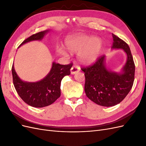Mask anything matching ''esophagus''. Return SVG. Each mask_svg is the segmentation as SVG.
I'll list each match as a JSON object with an SVG mask.
<instances>
[{"label": "esophagus", "mask_w": 146, "mask_h": 146, "mask_svg": "<svg viewBox=\"0 0 146 146\" xmlns=\"http://www.w3.org/2000/svg\"><path fill=\"white\" fill-rule=\"evenodd\" d=\"M79 70H80V68H79L78 66H74L71 68V69H70V73H71V74H75L78 72Z\"/></svg>", "instance_id": "obj_1"}]
</instances>
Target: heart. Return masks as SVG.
Listing matches in <instances>:
<instances>
[{"mask_svg":"<svg viewBox=\"0 0 146 146\" xmlns=\"http://www.w3.org/2000/svg\"><path fill=\"white\" fill-rule=\"evenodd\" d=\"M64 46L71 53H77L80 62L84 64H90L98 60L102 48V42L98 37L91 38L85 35L76 34L65 39ZM61 55H67L63 48L58 49Z\"/></svg>","mask_w":146,"mask_h":146,"instance_id":"1","label":"heart"}]
</instances>
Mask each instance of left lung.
Wrapping results in <instances>:
<instances>
[{
  "mask_svg": "<svg viewBox=\"0 0 146 146\" xmlns=\"http://www.w3.org/2000/svg\"><path fill=\"white\" fill-rule=\"evenodd\" d=\"M112 36V49L121 48L127 56L121 72H113L107 68L105 55L93 65L82 68L85 76L86 96L96 104L107 107L116 105L124 99L135 79V66L129 45L113 33Z\"/></svg>",
  "mask_w": 146,
  "mask_h": 146,
  "instance_id": "8db88e82",
  "label": "left lung"
}]
</instances>
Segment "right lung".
Returning a JSON list of instances; mask_svg holds the SVG:
<instances>
[{"label": "right lung", "mask_w": 146, "mask_h": 146, "mask_svg": "<svg viewBox=\"0 0 146 146\" xmlns=\"http://www.w3.org/2000/svg\"><path fill=\"white\" fill-rule=\"evenodd\" d=\"M48 32L46 30L32 35L20 46L32 41L41 40ZM72 66V63L62 65L53 62L50 72L44 78L36 82H27L22 80L17 76L13 64L11 69L13 84L17 94L26 104L36 108L47 107L60 97L61 82L64 76L70 75Z\"/></svg>", "instance_id": "obj_1"}]
</instances>
